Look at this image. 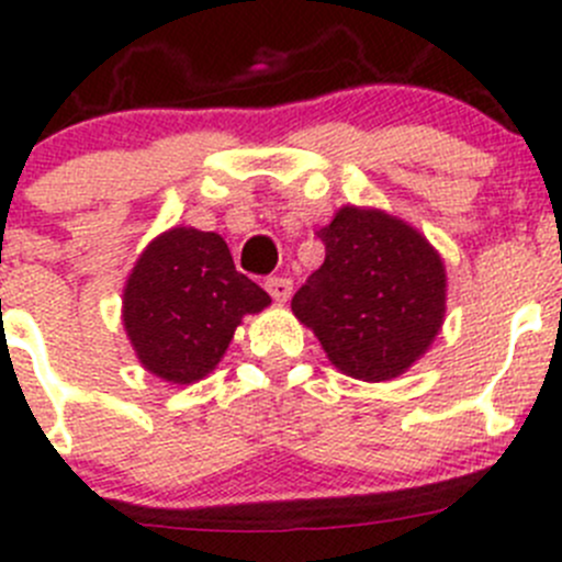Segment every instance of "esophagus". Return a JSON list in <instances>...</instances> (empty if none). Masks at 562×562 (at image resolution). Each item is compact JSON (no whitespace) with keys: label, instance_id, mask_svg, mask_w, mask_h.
<instances>
[{"label":"esophagus","instance_id":"34e87169","mask_svg":"<svg viewBox=\"0 0 562 562\" xmlns=\"http://www.w3.org/2000/svg\"><path fill=\"white\" fill-rule=\"evenodd\" d=\"M263 285L274 302H288V299H291V291H293L291 277H266Z\"/></svg>","mask_w":562,"mask_h":562}]
</instances>
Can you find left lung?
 I'll list each match as a JSON object with an SVG mask.
<instances>
[{"label":"left lung","instance_id":"1","mask_svg":"<svg viewBox=\"0 0 562 562\" xmlns=\"http://www.w3.org/2000/svg\"><path fill=\"white\" fill-rule=\"evenodd\" d=\"M326 260L291 310L328 361L359 381H391L422 359L446 315V266L416 228L381 209L342 206L317 231Z\"/></svg>","mask_w":562,"mask_h":562}]
</instances>
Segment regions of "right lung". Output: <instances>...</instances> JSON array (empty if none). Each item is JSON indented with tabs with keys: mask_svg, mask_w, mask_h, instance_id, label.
Here are the masks:
<instances>
[{
	"mask_svg": "<svg viewBox=\"0 0 562 562\" xmlns=\"http://www.w3.org/2000/svg\"><path fill=\"white\" fill-rule=\"evenodd\" d=\"M269 304V293L236 271L223 236L171 228L127 277L122 321L140 364L187 386L220 364L241 317Z\"/></svg>",
	"mask_w": 562,
	"mask_h": 562,
	"instance_id": "right-lung-1",
	"label": "right lung"
}]
</instances>
